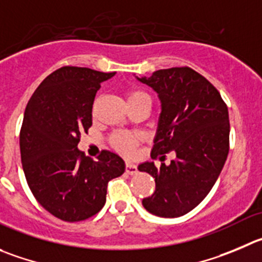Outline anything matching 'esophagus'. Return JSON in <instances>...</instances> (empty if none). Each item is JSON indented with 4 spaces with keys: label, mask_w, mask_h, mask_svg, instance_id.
I'll list each match as a JSON object with an SVG mask.
<instances>
[{
    "label": "esophagus",
    "mask_w": 262,
    "mask_h": 262,
    "mask_svg": "<svg viewBox=\"0 0 262 262\" xmlns=\"http://www.w3.org/2000/svg\"><path fill=\"white\" fill-rule=\"evenodd\" d=\"M126 172L128 173V175H135V173H138V166L134 163H131V162H127Z\"/></svg>",
    "instance_id": "obj_1"
}]
</instances>
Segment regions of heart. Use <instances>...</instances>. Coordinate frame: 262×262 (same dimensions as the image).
I'll list each match as a JSON object with an SVG mask.
<instances>
[{
	"mask_svg": "<svg viewBox=\"0 0 262 262\" xmlns=\"http://www.w3.org/2000/svg\"><path fill=\"white\" fill-rule=\"evenodd\" d=\"M143 99L149 100V96L143 91L134 90V91H129L128 94H127V103H131V101L136 100H143ZM138 135H134V134L128 133H117L112 136V144H113L114 148H116L117 150L121 151V153L127 154V156L134 153L136 145H138Z\"/></svg>",
	"mask_w": 262,
	"mask_h": 262,
	"instance_id": "b5f03b06",
	"label": "heart"
}]
</instances>
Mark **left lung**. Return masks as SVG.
Masks as SVG:
<instances>
[{
	"instance_id": "8db88e82",
	"label": "left lung",
	"mask_w": 262,
	"mask_h": 262,
	"mask_svg": "<svg viewBox=\"0 0 262 262\" xmlns=\"http://www.w3.org/2000/svg\"><path fill=\"white\" fill-rule=\"evenodd\" d=\"M136 77V76H135ZM154 90L161 101L151 158L175 153L170 164H139L156 180V191L143 199L148 212L180 217L195 208L215 185L229 153L228 106L220 92L188 67L159 69L136 77Z\"/></svg>"
}]
</instances>
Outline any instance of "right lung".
Here are the masks:
<instances>
[{
	"label": "right lung",
	"instance_id": "1",
	"mask_svg": "<svg viewBox=\"0 0 262 262\" xmlns=\"http://www.w3.org/2000/svg\"><path fill=\"white\" fill-rule=\"evenodd\" d=\"M116 73L63 67L41 82L24 112L20 156L24 175L42 207L63 221H82L103 208L109 180L124 172V161L103 150L98 161L78 150L92 124L100 84Z\"/></svg>",
	"mask_w": 262,
	"mask_h": 262
}]
</instances>
